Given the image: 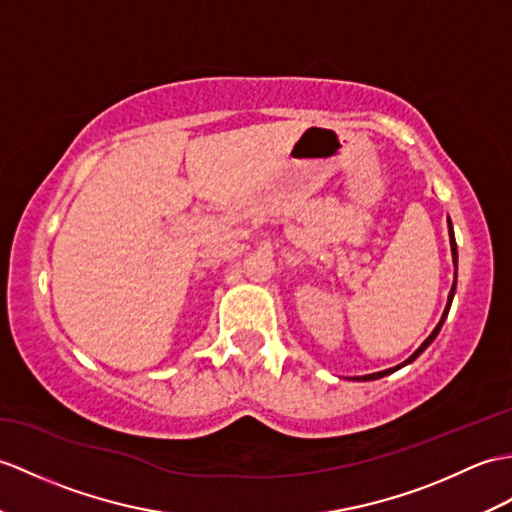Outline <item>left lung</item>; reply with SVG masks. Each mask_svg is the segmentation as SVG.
Instances as JSON below:
<instances>
[{"mask_svg":"<svg viewBox=\"0 0 512 512\" xmlns=\"http://www.w3.org/2000/svg\"><path fill=\"white\" fill-rule=\"evenodd\" d=\"M447 227H449V246H451V259H454V266H456V275H454V283H451V290H449V296H447V305H445V312H443V316H441V320H438V325L434 327V331L430 336L425 338V342L421 344V347L414 351L410 358L403 362V364H399V366H395V368H388V371H379V373H371V375H362V377H353L355 382H371V379H379V377H386V375H390V373H395V371H399V368H403V366H408L410 362H414L419 358V355L430 347V344L434 342V338L438 336V331H441V327H443V323H445V318H447V314H449V307H451V301H454V294H456V277H458V246H456V237H454V227H451V220L447 218Z\"/></svg>","mask_w":512,"mask_h":512,"instance_id":"left-lung-1","label":"left lung"}]
</instances>
